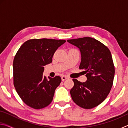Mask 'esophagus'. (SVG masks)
<instances>
[{"mask_svg": "<svg viewBox=\"0 0 128 128\" xmlns=\"http://www.w3.org/2000/svg\"><path fill=\"white\" fill-rule=\"evenodd\" d=\"M68 78V77L67 76H63L62 77V81H65L66 80H67Z\"/></svg>", "mask_w": 128, "mask_h": 128, "instance_id": "esophagus-1", "label": "esophagus"}]
</instances>
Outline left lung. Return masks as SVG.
I'll return each instance as SVG.
<instances>
[{"instance_id": "left-lung-1", "label": "left lung", "mask_w": 128, "mask_h": 128, "mask_svg": "<svg viewBox=\"0 0 128 128\" xmlns=\"http://www.w3.org/2000/svg\"><path fill=\"white\" fill-rule=\"evenodd\" d=\"M67 41L79 48L81 62L79 68L85 69V82L73 79L70 93L72 100L80 107L92 109L107 98L113 85L114 66L108 47L94 38L84 37Z\"/></svg>"}]
</instances>
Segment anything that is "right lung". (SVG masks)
<instances>
[{"instance_id":"add662e5","label":"right lung","mask_w":128,"mask_h":128,"mask_svg":"<svg viewBox=\"0 0 128 128\" xmlns=\"http://www.w3.org/2000/svg\"><path fill=\"white\" fill-rule=\"evenodd\" d=\"M66 40L32 39L21 45L13 63L14 85L17 94L26 104L41 109L52 101L61 77L43 76L44 66L51 63L56 50Z\"/></svg>"}]
</instances>
